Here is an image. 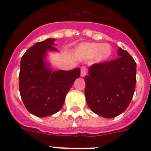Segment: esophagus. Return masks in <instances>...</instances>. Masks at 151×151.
Listing matches in <instances>:
<instances>
[{
  "mask_svg": "<svg viewBox=\"0 0 151 151\" xmlns=\"http://www.w3.org/2000/svg\"><path fill=\"white\" fill-rule=\"evenodd\" d=\"M86 74H87V68H86V67H82L81 73H80L81 77H85V76L86 75Z\"/></svg>",
  "mask_w": 151,
  "mask_h": 151,
  "instance_id": "34e87169",
  "label": "esophagus"
}]
</instances>
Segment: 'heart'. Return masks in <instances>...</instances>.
I'll return each mask as SVG.
<instances>
[{"instance_id":"b5f03b06","label":"heart","mask_w":151,"mask_h":151,"mask_svg":"<svg viewBox=\"0 0 151 151\" xmlns=\"http://www.w3.org/2000/svg\"><path fill=\"white\" fill-rule=\"evenodd\" d=\"M79 52L87 58L96 56L97 61L102 62L111 57L112 49L108 44L91 43L81 45L79 47Z\"/></svg>"}]
</instances>
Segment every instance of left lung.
Masks as SVG:
<instances>
[{"mask_svg": "<svg viewBox=\"0 0 151 151\" xmlns=\"http://www.w3.org/2000/svg\"><path fill=\"white\" fill-rule=\"evenodd\" d=\"M119 58L94 63L85 77L86 102L93 113L105 118L118 116L132 99L137 82V63L119 48Z\"/></svg>", "mask_w": 151, "mask_h": 151, "instance_id": "left-lung-1", "label": "left lung"}]
</instances>
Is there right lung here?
<instances>
[{"instance_id": "obj_1", "label": "right lung", "mask_w": 151, "mask_h": 151, "mask_svg": "<svg viewBox=\"0 0 151 151\" xmlns=\"http://www.w3.org/2000/svg\"><path fill=\"white\" fill-rule=\"evenodd\" d=\"M54 39L36 43L22 56L19 91L28 111L39 117L52 115L63 105L65 96L80 69L52 71L44 62L47 50H57Z\"/></svg>"}]
</instances>
